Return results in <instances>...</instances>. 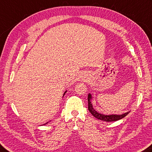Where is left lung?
Returning <instances> with one entry per match:
<instances>
[{
  "instance_id": "8db88e82",
  "label": "left lung",
  "mask_w": 152,
  "mask_h": 152,
  "mask_svg": "<svg viewBox=\"0 0 152 152\" xmlns=\"http://www.w3.org/2000/svg\"><path fill=\"white\" fill-rule=\"evenodd\" d=\"M91 99H92V96H91L90 94H89L88 96V110H89L91 114L94 115V117H95L96 118H97L98 120L105 121V122H114V121H117L119 120L120 119H122L123 118H124L126 115H128L129 112H128L125 113V114H123L122 115H104V114H101L100 113H98L96 111V110L93 108L92 107V102H91Z\"/></svg>"
}]
</instances>
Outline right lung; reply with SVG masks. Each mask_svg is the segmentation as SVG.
Wrapping results in <instances>:
<instances>
[{
    "instance_id": "add662e5",
    "label": "right lung",
    "mask_w": 152,
    "mask_h": 152,
    "mask_svg": "<svg viewBox=\"0 0 152 152\" xmlns=\"http://www.w3.org/2000/svg\"><path fill=\"white\" fill-rule=\"evenodd\" d=\"M66 92H64V94H66ZM48 123V122H47ZM47 123H46V124H47ZM45 124H44V125H45Z\"/></svg>"
}]
</instances>
